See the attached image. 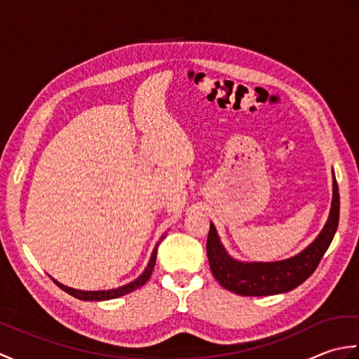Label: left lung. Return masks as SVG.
Instances as JSON below:
<instances>
[{
	"label": "left lung",
	"instance_id": "left-lung-1",
	"mask_svg": "<svg viewBox=\"0 0 359 359\" xmlns=\"http://www.w3.org/2000/svg\"><path fill=\"white\" fill-rule=\"evenodd\" d=\"M339 222V193L333 179V201L329 220L316 241L297 256L279 262L243 264L234 261L220 245L216 228L210 224L207 255L210 269L224 288L242 296H270L290 292L309 279L318 269L333 241Z\"/></svg>",
	"mask_w": 359,
	"mask_h": 359
}]
</instances>
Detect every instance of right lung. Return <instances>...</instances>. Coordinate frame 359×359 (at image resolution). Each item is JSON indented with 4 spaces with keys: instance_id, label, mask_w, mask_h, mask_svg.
Wrapping results in <instances>:
<instances>
[{
    "instance_id": "obj_1",
    "label": "right lung",
    "mask_w": 359,
    "mask_h": 359,
    "mask_svg": "<svg viewBox=\"0 0 359 359\" xmlns=\"http://www.w3.org/2000/svg\"><path fill=\"white\" fill-rule=\"evenodd\" d=\"M156 257H157V248L152 251V256H151V261L147 266V270L143 271L142 276L139 279H135L134 282H131V284L128 285H123L120 288H116V290H106V292H81V290H74L71 287H66L63 284H60V282L53 280L55 284L65 290L66 293L72 294L74 297H77V299H83V301H106V299H116V297H120V296H125L128 293H133L134 290L140 288L142 285H144L148 282L149 276L152 274V270H154V265H156Z\"/></svg>"
}]
</instances>
